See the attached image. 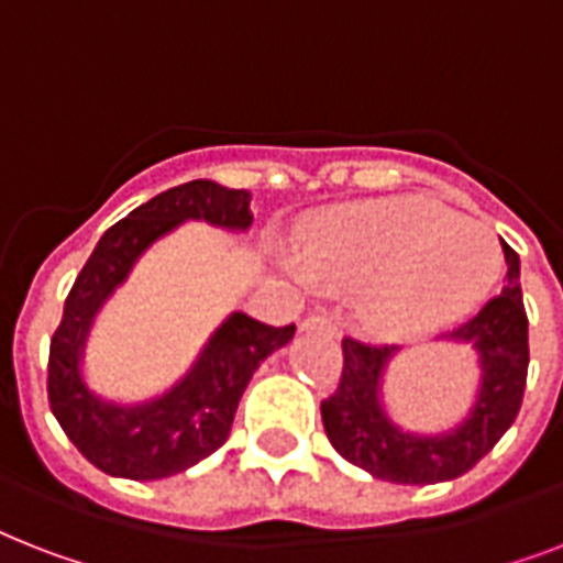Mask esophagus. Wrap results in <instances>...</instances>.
Wrapping results in <instances>:
<instances>
[{
  "mask_svg": "<svg viewBox=\"0 0 563 563\" xmlns=\"http://www.w3.org/2000/svg\"><path fill=\"white\" fill-rule=\"evenodd\" d=\"M300 330H307V333H327V335H339V324H335L333 318L327 316H307L303 318V324H300Z\"/></svg>",
  "mask_w": 563,
  "mask_h": 563,
  "instance_id": "34e87169",
  "label": "esophagus"
}]
</instances>
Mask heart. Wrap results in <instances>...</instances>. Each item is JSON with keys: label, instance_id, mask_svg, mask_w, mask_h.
Instances as JSON below:
<instances>
[{"label": "heart", "instance_id": "b5f03b06", "mask_svg": "<svg viewBox=\"0 0 563 563\" xmlns=\"http://www.w3.org/2000/svg\"><path fill=\"white\" fill-rule=\"evenodd\" d=\"M499 245L482 221L432 198H383L321 212L303 233V286L360 291L362 309L385 333L446 324L488 295Z\"/></svg>", "mask_w": 563, "mask_h": 563}]
</instances>
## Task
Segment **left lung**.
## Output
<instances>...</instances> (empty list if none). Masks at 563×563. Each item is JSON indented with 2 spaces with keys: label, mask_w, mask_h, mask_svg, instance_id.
<instances>
[{
  "label": "left lung",
  "mask_w": 563,
  "mask_h": 563,
  "mask_svg": "<svg viewBox=\"0 0 563 563\" xmlns=\"http://www.w3.org/2000/svg\"><path fill=\"white\" fill-rule=\"evenodd\" d=\"M506 286L450 339L473 342L482 362V388L471 418L446 435L420 438L402 432L385 418L379 379L397 347L368 344L344 335L342 379L327 400L321 420L335 453L371 476L397 485H432L462 476L494 450L515 423L529 374V318L520 291V260L503 242Z\"/></svg>",
  "instance_id": "8db88e82"
}]
</instances>
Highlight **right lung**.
Masks as SVG:
<instances>
[{
  "label": "right lung",
  "instance_id": "obj_1",
  "mask_svg": "<svg viewBox=\"0 0 563 563\" xmlns=\"http://www.w3.org/2000/svg\"><path fill=\"white\" fill-rule=\"evenodd\" d=\"M187 219L245 230L254 221L251 192L189 180L128 212L78 272L48 344V406L78 453L110 476L166 479L216 453L228 441L242 391L260 362L295 335V324L272 327L236 312L216 330L187 379L161 400L125 409L87 391L78 356L96 309L154 239Z\"/></svg>",
  "mask_w": 563,
  "mask_h": 563
}]
</instances>
